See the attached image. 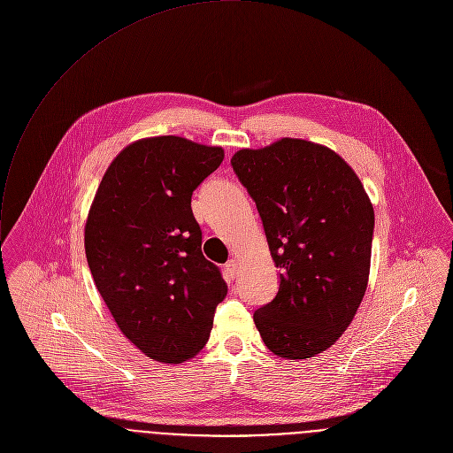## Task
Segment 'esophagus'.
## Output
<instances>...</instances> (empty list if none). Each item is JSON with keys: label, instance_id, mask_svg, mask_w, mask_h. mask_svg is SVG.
<instances>
[{"label": "esophagus", "instance_id": "obj_1", "mask_svg": "<svg viewBox=\"0 0 453 453\" xmlns=\"http://www.w3.org/2000/svg\"><path fill=\"white\" fill-rule=\"evenodd\" d=\"M236 273H238V261L236 259H229L226 263V275H227V279H234Z\"/></svg>", "mask_w": 453, "mask_h": 453}]
</instances>
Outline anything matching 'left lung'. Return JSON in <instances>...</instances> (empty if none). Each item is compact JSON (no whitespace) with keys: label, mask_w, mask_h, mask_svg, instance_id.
Segmentation results:
<instances>
[{"label":"left lung","mask_w":453,"mask_h":453,"mask_svg":"<svg viewBox=\"0 0 453 453\" xmlns=\"http://www.w3.org/2000/svg\"><path fill=\"white\" fill-rule=\"evenodd\" d=\"M233 169L261 215L280 270L277 296L254 312L266 348L286 360L326 351L351 325L369 284L372 203L328 146L282 137L238 150Z\"/></svg>","instance_id":"8db88e82"}]
</instances>
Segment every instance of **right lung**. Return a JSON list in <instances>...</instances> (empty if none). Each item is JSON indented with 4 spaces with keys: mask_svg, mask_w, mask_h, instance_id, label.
I'll use <instances>...</instances> for the list:
<instances>
[{
    "mask_svg": "<svg viewBox=\"0 0 453 453\" xmlns=\"http://www.w3.org/2000/svg\"><path fill=\"white\" fill-rule=\"evenodd\" d=\"M224 160L220 146L144 137L107 167L84 226V250L121 334L146 357L183 364L208 342L227 295L201 252L192 192Z\"/></svg>",
    "mask_w": 453,
    "mask_h": 453,
    "instance_id": "right-lung-1",
    "label": "right lung"
}]
</instances>
